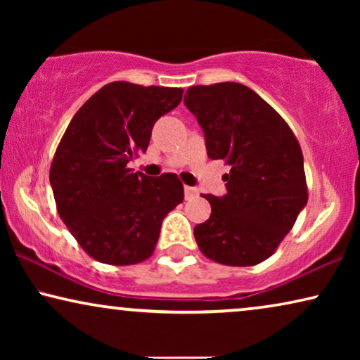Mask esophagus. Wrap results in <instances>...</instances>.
Masks as SVG:
<instances>
[{
    "mask_svg": "<svg viewBox=\"0 0 360 360\" xmlns=\"http://www.w3.org/2000/svg\"><path fill=\"white\" fill-rule=\"evenodd\" d=\"M195 195H198V190L193 188V186H185V198L186 200L193 198Z\"/></svg>",
    "mask_w": 360,
    "mask_h": 360,
    "instance_id": "1",
    "label": "esophagus"
}]
</instances>
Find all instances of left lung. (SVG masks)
Segmentation results:
<instances>
[{
	"mask_svg": "<svg viewBox=\"0 0 360 360\" xmlns=\"http://www.w3.org/2000/svg\"><path fill=\"white\" fill-rule=\"evenodd\" d=\"M184 103L205 132L210 159L231 167L223 176L228 193L203 196L211 216L195 226L200 250L231 267L264 262L308 201L298 139L267 101L240 83L190 86Z\"/></svg>",
	"mask_w": 360,
	"mask_h": 360,
	"instance_id": "left-lung-1",
	"label": "left lung"
}]
</instances>
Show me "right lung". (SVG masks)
<instances>
[{
    "label": "right lung",
    "instance_id": "obj_1",
    "mask_svg": "<svg viewBox=\"0 0 360 360\" xmlns=\"http://www.w3.org/2000/svg\"><path fill=\"white\" fill-rule=\"evenodd\" d=\"M181 95V88L108 83L75 112L58 142L49 174L57 213L98 262H144L167 213L184 201L175 174L147 176L127 169Z\"/></svg>",
    "mask_w": 360,
    "mask_h": 360
}]
</instances>
